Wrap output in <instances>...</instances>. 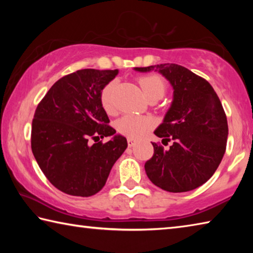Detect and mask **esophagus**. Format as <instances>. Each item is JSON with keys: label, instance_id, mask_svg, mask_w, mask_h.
<instances>
[{"label": "esophagus", "instance_id": "1", "mask_svg": "<svg viewBox=\"0 0 253 253\" xmlns=\"http://www.w3.org/2000/svg\"><path fill=\"white\" fill-rule=\"evenodd\" d=\"M127 142H128V146H129V147H132L135 145V140L132 138H128Z\"/></svg>", "mask_w": 253, "mask_h": 253}]
</instances>
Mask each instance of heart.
<instances>
[{
  "label": "heart",
  "mask_w": 253,
  "mask_h": 253,
  "mask_svg": "<svg viewBox=\"0 0 253 253\" xmlns=\"http://www.w3.org/2000/svg\"><path fill=\"white\" fill-rule=\"evenodd\" d=\"M138 84L146 99L149 98H161L168 90V83L160 75H147L138 79ZM114 89L113 83L107 84L100 93V102L102 108L107 113L114 111ZM116 128L121 134L127 136L128 138L137 139L147 134L152 128V122L146 117L137 116V115H125L116 123Z\"/></svg>",
  "instance_id": "b5f03b06"
}]
</instances>
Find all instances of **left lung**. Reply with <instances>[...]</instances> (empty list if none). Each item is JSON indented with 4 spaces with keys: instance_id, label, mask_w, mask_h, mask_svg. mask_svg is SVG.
I'll return each instance as SVG.
<instances>
[{
    "instance_id": "obj_1",
    "label": "left lung",
    "mask_w": 253,
    "mask_h": 253,
    "mask_svg": "<svg viewBox=\"0 0 253 253\" xmlns=\"http://www.w3.org/2000/svg\"><path fill=\"white\" fill-rule=\"evenodd\" d=\"M135 70L161 72L174 89L170 108L154 131L163 144H173L165 151L152 143L154 155L145 163L147 176L168 192L194 190L211 178L225 153L229 128L219 97L204 78L175 63Z\"/></svg>"
}]
</instances>
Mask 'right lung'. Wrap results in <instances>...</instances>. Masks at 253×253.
Listing matches in <instances>:
<instances>
[{"label": "right lung", "mask_w": 253, "mask_h": 253, "mask_svg": "<svg viewBox=\"0 0 253 253\" xmlns=\"http://www.w3.org/2000/svg\"><path fill=\"white\" fill-rule=\"evenodd\" d=\"M117 74V69L72 72L59 79L37 107L32 153L45 177L63 193L83 198L98 193L127 148L122 135L100 140L116 132L108 125L100 93Z\"/></svg>", "instance_id": "add662e5"}]
</instances>
